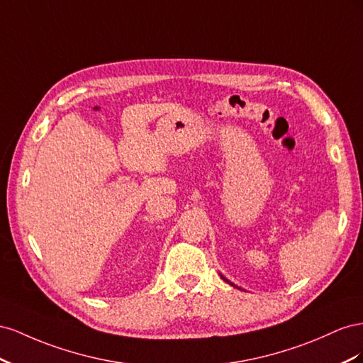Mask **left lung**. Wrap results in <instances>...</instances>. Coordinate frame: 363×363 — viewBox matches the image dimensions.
Returning a JSON list of instances; mask_svg holds the SVG:
<instances>
[{
    "label": "left lung",
    "instance_id": "8db88e82",
    "mask_svg": "<svg viewBox=\"0 0 363 363\" xmlns=\"http://www.w3.org/2000/svg\"><path fill=\"white\" fill-rule=\"evenodd\" d=\"M222 278H223V279H225V281H228V279H226V278H225V277H222ZM228 283H230V281H228ZM230 284H231V286H234V284H233V283H230ZM234 287H237V286H234Z\"/></svg>",
    "mask_w": 363,
    "mask_h": 363
}]
</instances>
